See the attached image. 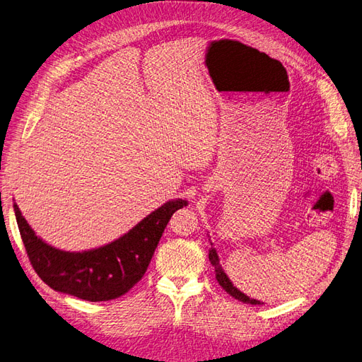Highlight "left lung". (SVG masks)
<instances>
[{"label": "left lung", "instance_id": "8db88e82", "mask_svg": "<svg viewBox=\"0 0 362 362\" xmlns=\"http://www.w3.org/2000/svg\"><path fill=\"white\" fill-rule=\"evenodd\" d=\"M209 259H210V264L215 267V273H216V279H218V282H219V285L230 293L231 297H234L235 300H238V301H242V303H247V304H261V301H258V300H253V298H249L247 296H245V293L240 291V289H237L234 285H233V282L231 280L228 279V276L225 274V272H223V269L221 267V264H219V257H218V253H216V250L215 249H210V252H209Z\"/></svg>", "mask_w": 362, "mask_h": 362}]
</instances>
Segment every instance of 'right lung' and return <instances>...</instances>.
Wrapping results in <instances>:
<instances>
[{
	"label": "right lung",
	"instance_id": "add662e5",
	"mask_svg": "<svg viewBox=\"0 0 362 362\" xmlns=\"http://www.w3.org/2000/svg\"><path fill=\"white\" fill-rule=\"evenodd\" d=\"M185 206L186 199H171L109 245L64 252L37 237L18 204H13L22 242L38 277L52 289L86 301L115 300L136 285L149 267L173 213Z\"/></svg>",
	"mask_w": 362,
	"mask_h": 362
}]
</instances>
